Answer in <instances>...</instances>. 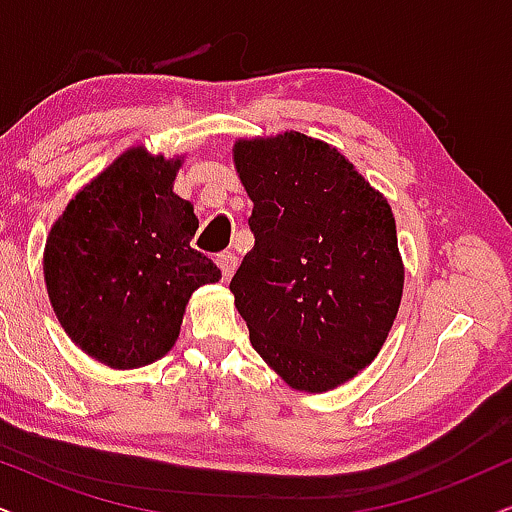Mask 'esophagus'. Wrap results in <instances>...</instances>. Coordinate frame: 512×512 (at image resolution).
Returning <instances> with one entry per match:
<instances>
[{"mask_svg":"<svg viewBox=\"0 0 512 512\" xmlns=\"http://www.w3.org/2000/svg\"><path fill=\"white\" fill-rule=\"evenodd\" d=\"M217 264H219V269H222L224 281H229L238 267V257L234 255V252H222V255L217 257Z\"/></svg>","mask_w":512,"mask_h":512,"instance_id":"obj_1","label":"esophagus"}]
</instances>
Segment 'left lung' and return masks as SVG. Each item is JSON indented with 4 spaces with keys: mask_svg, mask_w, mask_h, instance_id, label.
Here are the masks:
<instances>
[{
    "mask_svg": "<svg viewBox=\"0 0 512 512\" xmlns=\"http://www.w3.org/2000/svg\"><path fill=\"white\" fill-rule=\"evenodd\" d=\"M255 245L229 290L250 342L293 390L345 385L383 349L404 293L387 198L302 132L238 139Z\"/></svg>",
    "mask_w": 512,
    "mask_h": 512,
    "instance_id": "8db88e82",
    "label": "left lung"
}]
</instances>
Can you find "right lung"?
<instances>
[{
  "instance_id": "1",
  "label": "right lung",
  "mask_w": 512,
  "mask_h": 512,
  "mask_svg": "<svg viewBox=\"0 0 512 512\" xmlns=\"http://www.w3.org/2000/svg\"><path fill=\"white\" fill-rule=\"evenodd\" d=\"M181 163L184 155L127 148L77 191L44 243L58 323L87 357L115 371L163 359L193 290L222 278L191 248L198 217L174 193Z\"/></svg>"
}]
</instances>
